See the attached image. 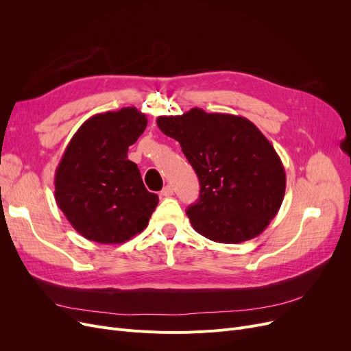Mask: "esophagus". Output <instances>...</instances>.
Segmentation results:
<instances>
[{"label": "esophagus", "instance_id": "esophagus-1", "mask_svg": "<svg viewBox=\"0 0 351 351\" xmlns=\"http://www.w3.org/2000/svg\"><path fill=\"white\" fill-rule=\"evenodd\" d=\"M160 195H162L163 197H169V196H172V195H173V188H172L171 185H166V186L160 191Z\"/></svg>", "mask_w": 351, "mask_h": 351}]
</instances>
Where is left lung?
I'll list each match as a JSON object with an SVG mask.
<instances>
[{
  "mask_svg": "<svg viewBox=\"0 0 351 351\" xmlns=\"http://www.w3.org/2000/svg\"><path fill=\"white\" fill-rule=\"evenodd\" d=\"M156 123L180 143L199 178V199L186 210L193 229L217 243L259 236L286 191L283 163L259 128L243 117L199 108L159 117Z\"/></svg>",
  "mask_w": 351,
  "mask_h": 351,
  "instance_id": "8db88e82",
  "label": "left lung"
}]
</instances>
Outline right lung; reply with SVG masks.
Segmentation results:
<instances>
[{
	"mask_svg": "<svg viewBox=\"0 0 351 351\" xmlns=\"http://www.w3.org/2000/svg\"><path fill=\"white\" fill-rule=\"evenodd\" d=\"M146 123L135 106L97 114L66 146L55 171V200L88 241L123 243L149 222L158 195L146 191L136 163L128 159Z\"/></svg>",
	"mask_w": 351,
	"mask_h": 351,
	"instance_id": "1",
	"label": "right lung"
}]
</instances>
